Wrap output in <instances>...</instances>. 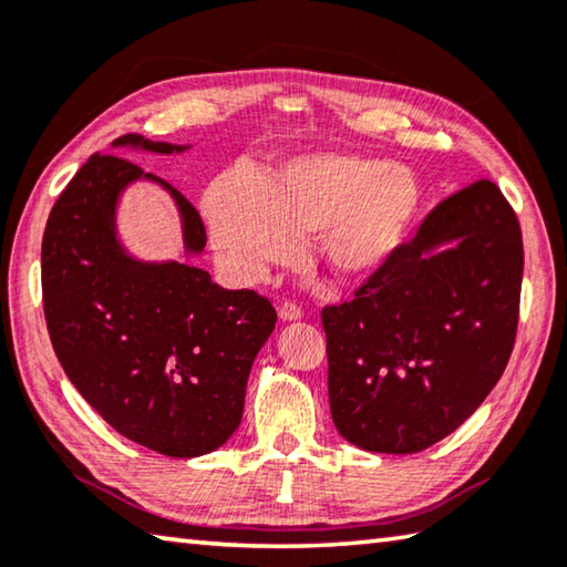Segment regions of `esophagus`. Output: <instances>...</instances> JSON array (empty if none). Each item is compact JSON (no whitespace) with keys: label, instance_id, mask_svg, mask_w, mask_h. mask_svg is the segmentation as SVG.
Masks as SVG:
<instances>
[{"label":"esophagus","instance_id":"obj_1","mask_svg":"<svg viewBox=\"0 0 567 567\" xmlns=\"http://www.w3.org/2000/svg\"><path fill=\"white\" fill-rule=\"evenodd\" d=\"M277 312H280L282 321H292V319H302L305 317V309L299 307L297 302H282L277 307Z\"/></svg>","mask_w":567,"mask_h":567}]
</instances>
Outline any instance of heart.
Listing matches in <instances>:
<instances>
[{
	"mask_svg": "<svg viewBox=\"0 0 567 567\" xmlns=\"http://www.w3.org/2000/svg\"><path fill=\"white\" fill-rule=\"evenodd\" d=\"M417 206L420 184L408 166L341 152L295 157L272 182L230 169L202 202L218 258L240 282L292 262L299 236L309 233H317L315 255L331 275L371 277L403 243Z\"/></svg>",
	"mask_w": 567,
	"mask_h": 567,
	"instance_id": "obj_1",
	"label": "heart"
}]
</instances>
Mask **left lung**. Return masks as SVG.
I'll return each instance as SVG.
<instances>
[{"label": "left lung", "mask_w": 567, "mask_h": 567, "mask_svg": "<svg viewBox=\"0 0 567 567\" xmlns=\"http://www.w3.org/2000/svg\"><path fill=\"white\" fill-rule=\"evenodd\" d=\"M445 241L455 246L434 250ZM520 277V226L494 182L432 208L351 302L321 309L341 437L413 454L457 430L512 359Z\"/></svg>", "instance_id": "left-lung-1"}]
</instances>
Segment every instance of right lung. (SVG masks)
Returning <instances> with one entry per match:
<instances>
[{
	"label": "right lung",
	"mask_w": 567,
	"mask_h": 567,
	"mask_svg": "<svg viewBox=\"0 0 567 567\" xmlns=\"http://www.w3.org/2000/svg\"><path fill=\"white\" fill-rule=\"evenodd\" d=\"M113 147L184 150L137 132ZM137 179L174 196L186 252L204 250V220L174 186L117 154H93L43 230V315L65 375L107 425L166 457H198L240 425L250 365L277 312L268 297L224 290L194 265L130 258L115 236V208Z\"/></svg>",
	"instance_id": "obj_1"
}]
</instances>
